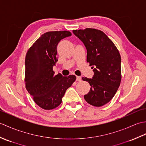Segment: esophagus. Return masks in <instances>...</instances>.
<instances>
[{"instance_id":"esophagus-1","label":"esophagus","mask_w":146,"mask_h":146,"mask_svg":"<svg viewBox=\"0 0 146 146\" xmlns=\"http://www.w3.org/2000/svg\"><path fill=\"white\" fill-rule=\"evenodd\" d=\"M76 81L77 82H80V81H81L82 80V78H81V77L80 76H76Z\"/></svg>"}]
</instances>
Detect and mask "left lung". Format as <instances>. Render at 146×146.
Returning a JSON list of instances; mask_svg holds the SVG:
<instances>
[{
    "instance_id": "1",
    "label": "left lung",
    "mask_w": 146,
    "mask_h": 146,
    "mask_svg": "<svg viewBox=\"0 0 146 146\" xmlns=\"http://www.w3.org/2000/svg\"><path fill=\"white\" fill-rule=\"evenodd\" d=\"M73 33L85 46L86 61L94 72L92 78L82 77L91 86L84 96L85 100L93 106H103L112 99L120 84L119 52L113 42L100 30L86 28L73 30Z\"/></svg>"
}]
</instances>
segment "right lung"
Wrapping results in <instances>:
<instances>
[{"label":"right lung","mask_w":146,"mask_h":146,"mask_svg":"<svg viewBox=\"0 0 146 146\" xmlns=\"http://www.w3.org/2000/svg\"><path fill=\"white\" fill-rule=\"evenodd\" d=\"M71 36L67 31L46 33L27 52L26 88L35 103L44 110L58 107L66 90L76 80L75 75H55L53 71L58 61L57 45L62 39Z\"/></svg>","instance_id":"add662e5"}]
</instances>
